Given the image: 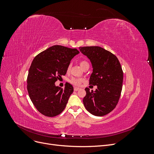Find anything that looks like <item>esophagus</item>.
Returning a JSON list of instances; mask_svg holds the SVG:
<instances>
[{
    "instance_id": "34e87169",
    "label": "esophagus",
    "mask_w": 154,
    "mask_h": 154,
    "mask_svg": "<svg viewBox=\"0 0 154 154\" xmlns=\"http://www.w3.org/2000/svg\"><path fill=\"white\" fill-rule=\"evenodd\" d=\"M79 89H80V88L76 87H74V91H78Z\"/></svg>"
}]
</instances>
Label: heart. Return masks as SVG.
<instances>
[{"label":"heart","instance_id":"1","mask_svg":"<svg viewBox=\"0 0 154 154\" xmlns=\"http://www.w3.org/2000/svg\"><path fill=\"white\" fill-rule=\"evenodd\" d=\"M86 63H87V62H85V61H81V62H80V66H81L82 67L83 66H85V65ZM70 69H71V65H69L68 67H67V71H69ZM69 82H70V83H72V84H73V85H74L80 86V85L82 84V83L83 82V79H81V78H72L71 79V80H70Z\"/></svg>","mask_w":154,"mask_h":154}]
</instances>
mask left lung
<instances>
[{"mask_svg":"<svg viewBox=\"0 0 154 154\" xmlns=\"http://www.w3.org/2000/svg\"><path fill=\"white\" fill-rule=\"evenodd\" d=\"M80 50L91 62L93 71L89 84L97 85L95 91L85 88L83 102L92 115L103 116L117 105L122 91L123 72L118 58L98 46L80 47Z\"/></svg>","mask_w":154,"mask_h":154,"instance_id":"1","label":"left lung"}]
</instances>
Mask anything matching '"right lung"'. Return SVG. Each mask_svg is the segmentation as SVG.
I'll return each instance as SVG.
<instances>
[{"mask_svg": "<svg viewBox=\"0 0 154 154\" xmlns=\"http://www.w3.org/2000/svg\"><path fill=\"white\" fill-rule=\"evenodd\" d=\"M79 53L76 49L57 45L41 52L32 60L27 88L32 103L42 114L54 117L66 108L73 87L66 83L61 88L54 83L66 75L71 60Z\"/></svg>", "mask_w": 154, "mask_h": 154, "instance_id": "add662e5", "label": "right lung"}]
</instances>
